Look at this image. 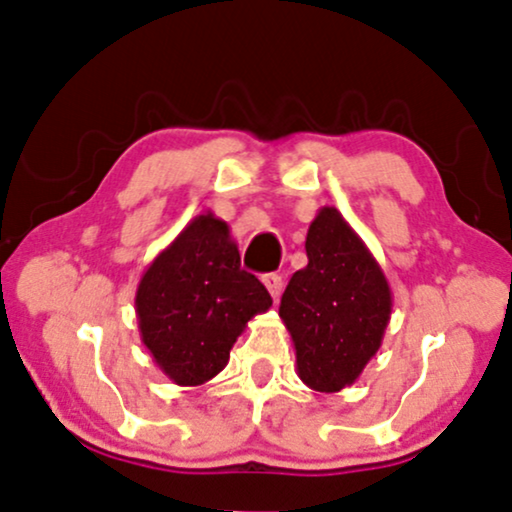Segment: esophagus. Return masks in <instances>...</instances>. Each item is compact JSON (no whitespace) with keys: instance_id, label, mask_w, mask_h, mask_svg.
<instances>
[{"instance_id":"1","label":"esophagus","mask_w":512,"mask_h":512,"mask_svg":"<svg viewBox=\"0 0 512 512\" xmlns=\"http://www.w3.org/2000/svg\"><path fill=\"white\" fill-rule=\"evenodd\" d=\"M263 284H265V289L270 291V296H272V300H279V296H282V277L279 275H275V272H270V275H263Z\"/></svg>"}]
</instances>
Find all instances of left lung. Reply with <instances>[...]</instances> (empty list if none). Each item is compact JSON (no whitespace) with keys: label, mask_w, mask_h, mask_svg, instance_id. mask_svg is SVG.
I'll return each mask as SVG.
<instances>
[{"label":"left lung","mask_w":512,"mask_h":512,"mask_svg":"<svg viewBox=\"0 0 512 512\" xmlns=\"http://www.w3.org/2000/svg\"><path fill=\"white\" fill-rule=\"evenodd\" d=\"M307 265L286 286L279 317L298 377L324 394L352 387L382 347L394 296L380 263L335 207H321L305 240Z\"/></svg>","instance_id":"1"}]
</instances>
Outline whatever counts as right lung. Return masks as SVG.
<instances>
[{
  "label": "right lung",
  "instance_id": "obj_1",
  "mask_svg": "<svg viewBox=\"0 0 512 512\" xmlns=\"http://www.w3.org/2000/svg\"><path fill=\"white\" fill-rule=\"evenodd\" d=\"M272 298L240 268L230 226L212 212L188 223L146 265L135 293L139 335L179 387H198L228 366L230 349Z\"/></svg>",
  "mask_w": 512,
  "mask_h": 512
}]
</instances>
